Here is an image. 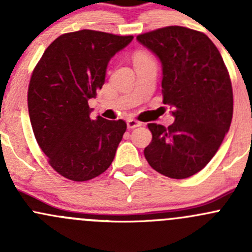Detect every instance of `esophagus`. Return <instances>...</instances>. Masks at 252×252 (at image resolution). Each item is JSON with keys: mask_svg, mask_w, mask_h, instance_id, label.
Here are the masks:
<instances>
[{"mask_svg": "<svg viewBox=\"0 0 252 252\" xmlns=\"http://www.w3.org/2000/svg\"><path fill=\"white\" fill-rule=\"evenodd\" d=\"M126 126H128L129 129H133V128H136V126H140L141 123L139 121H136V119H128L126 121Z\"/></svg>", "mask_w": 252, "mask_h": 252, "instance_id": "esophagus-1", "label": "esophagus"}]
</instances>
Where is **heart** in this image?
Returning a JSON list of instances; mask_svg holds the SVG:
<instances>
[{"mask_svg":"<svg viewBox=\"0 0 252 252\" xmlns=\"http://www.w3.org/2000/svg\"><path fill=\"white\" fill-rule=\"evenodd\" d=\"M142 57H147V56L144 55V53H139V55H136L135 58H142Z\"/></svg>","mask_w":252,"mask_h":252,"instance_id":"b5f03b06","label":"heart"}]
</instances>
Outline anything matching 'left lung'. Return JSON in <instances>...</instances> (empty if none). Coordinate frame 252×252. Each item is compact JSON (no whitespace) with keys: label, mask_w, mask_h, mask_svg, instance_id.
<instances>
[{"label":"left lung","mask_w":252,"mask_h":252,"mask_svg":"<svg viewBox=\"0 0 252 252\" xmlns=\"http://www.w3.org/2000/svg\"><path fill=\"white\" fill-rule=\"evenodd\" d=\"M162 62L163 102L173 106L168 128L147 124L152 140L144 155L173 179L196 174L220 149L233 118V89L220 51L207 35L179 25L138 35Z\"/></svg>","instance_id":"8db88e82"}]
</instances>
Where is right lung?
<instances>
[{"instance_id":"add662e5","label":"right lung","mask_w":252,"mask_h":252,"mask_svg":"<svg viewBox=\"0 0 252 252\" xmlns=\"http://www.w3.org/2000/svg\"><path fill=\"white\" fill-rule=\"evenodd\" d=\"M133 40L96 30L67 32L45 50L32 70L28 110L35 139L50 166L67 179L102 174L126 130L123 119L90 118L88 101L105 84L111 57Z\"/></svg>"}]
</instances>
